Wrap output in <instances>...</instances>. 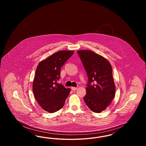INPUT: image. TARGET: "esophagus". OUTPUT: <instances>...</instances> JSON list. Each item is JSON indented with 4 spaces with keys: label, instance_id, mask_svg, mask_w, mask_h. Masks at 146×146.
Segmentation results:
<instances>
[{
    "label": "esophagus",
    "instance_id": "34e87169",
    "mask_svg": "<svg viewBox=\"0 0 146 146\" xmlns=\"http://www.w3.org/2000/svg\"><path fill=\"white\" fill-rule=\"evenodd\" d=\"M77 89L78 88L76 87H71V89L73 91L76 90H77Z\"/></svg>",
    "mask_w": 146,
    "mask_h": 146
}]
</instances>
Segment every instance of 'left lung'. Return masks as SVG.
Returning <instances> with one entry per match:
<instances>
[{"instance_id": "left-lung-1", "label": "left lung", "mask_w": 146, "mask_h": 146, "mask_svg": "<svg viewBox=\"0 0 146 146\" xmlns=\"http://www.w3.org/2000/svg\"><path fill=\"white\" fill-rule=\"evenodd\" d=\"M88 77L84 100L92 111L101 113L111 104L115 86L110 63L102 56L88 50L77 51Z\"/></svg>"}]
</instances>
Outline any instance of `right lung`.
<instances>
[{
	"instance_id": "add662e5",
	"label": "right lung",
	"mask_w": 146,
	"mask_h": 146,
	"mask_svg": "<svg viewBox=\"0 0 146 146\" xmlns=\"http://www.w3.org/2000/svg\"><path fill=\"white\" fill-rule=\"evenodd\" d=\"M74 52H57L41 61L36 68L33 91L37 102L45 111L54 113L61 109L70 94V89L57 82L60 78L61 67Z\"/></svg>"
}]
</instances>
